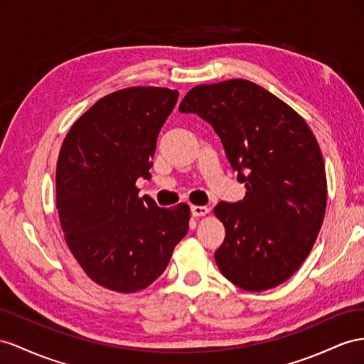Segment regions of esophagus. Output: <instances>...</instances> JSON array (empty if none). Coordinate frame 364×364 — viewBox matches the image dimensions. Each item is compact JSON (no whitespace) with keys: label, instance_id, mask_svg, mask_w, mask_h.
I'll return each mask as SVG.
<instances>
[{"label":"esophagus","instance_id":"1","mask_svg":"<svg viewBox=\"0 0 364 364\" xmlns=\"http://www.w3.org/2000/svg\"><path fill=\"white\" fill-rule=\"evenodd\" d=\"M191 212H192V215L193 217H204V215H208L209 213V209L206 208V206H191Z\"/></svg>","mask_w":364,"mask_h":364}]
</instances>
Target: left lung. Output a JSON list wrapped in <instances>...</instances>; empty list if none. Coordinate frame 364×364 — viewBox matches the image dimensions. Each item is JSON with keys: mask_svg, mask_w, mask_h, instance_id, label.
Masks as SVG:
<instances>
[{"mask_svg": "<svg viewBox=\"0 0 364 364\" xmlns=\"http://www.w3.org/2000/svg\"><path fill=\"white\" fill-rule=\"evenodd\" d=\"M178 109L210 123L246 188L241 201L213 209L226 229L215 252L221 274L249 292L284 283L309 255L328 201L312 130L284 101L240 78L195 86Z\"/></svg>", "mask_w": 364, "mask_h": 364, "instance_id": "1", "label": "left lung"}]
</instances>
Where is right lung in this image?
<instances>
[{"mask_svg": "<svg viewBox=\"0 0 364 364\" xmlns=\"http://www.w3.org/2000/svg\"><path fill=\"white\" fill-rule=\"evenodd\" d=\"M178 90L127 87L100 98L64 138L57 163V209L68 247L97 284L143 291L171 262L189 230L191 209L138 197L156 138Z\"/></svg>", "mask_w": 364, "mask_h": 364, "instance_id": "obj_1", "label": "right lung"}]
</instances>
